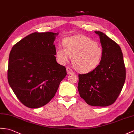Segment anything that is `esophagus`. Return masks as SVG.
<instances>
[{
  "instance_id": "obj_1",
  "label": "esophagus",
  "mask_w": 134,
  "mask_h": 134,
  "mask_svg": "<svg viewBox=\"0 0 134 134\" xmlns=\"http://www.w3.org/2000/svg\"><path fill=\"white\" fill-rule=\"evenodd\" d=\"M66 71H67V73H68V74H70L74 73L73 71L72 70H71L69 67H68V66L66 67Z\"/></svg>"
}]
</instances>
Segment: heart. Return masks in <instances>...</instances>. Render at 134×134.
<instances>
[{
	"label": "heart",
	"instance_id": "heart-1",
	"mask_svg": "<svg viewBox=\"0 0 134 134\" xmlns=\"http://www.w3.org/2000/svg\"><path fill=\"white\" fill-rule=\"evenodd\" d=\"M65 49L58 48L56 56L57 60L64 64L72 56L75 68L81 73H89L96 69L103 56L102 48L90 38L83 35L68 37L63 41Z\"/></svg>",
	"mask_w": 134,
	"mask_h": 134
}]
</instances>
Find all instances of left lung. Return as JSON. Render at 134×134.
Here are the masks:
<instances>
[{
    "instance_id": "left-lung-1",
    "label": "left lung",
    "mask_w": 134,
    "mask_h": 134,
    "mask_svg": "<svg viewBox=\"0 0 134 134\" xmlns=\"http://www.w3.org/2000/svg\"><path fill=\"white\" fill-rule=\"evenodd\" d=\"M99 36L103 56L99 65L90 72L78 75L80 97L90 106L105 107L115 102L126 80V68L121 48L103 32Z\"/></svg>"
}]
</instances>
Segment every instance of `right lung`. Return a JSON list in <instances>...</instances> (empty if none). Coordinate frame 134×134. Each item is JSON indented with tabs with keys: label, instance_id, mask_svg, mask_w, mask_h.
<instances>
[{
	"label": "right lung",
	"instance_id": "add662e5",
	"mask_svg": "<svg viewBox=\"0 0 134 134\" xmlns=\"http://www.w3.org/2000/svg\"><path fill=\"white\" fill-rule=\"evenodd\" d=\"M58 33L34 32L15 44L9 56L7 77L19 100L29 108H38L54 97L66 76L56 61L53 42Z\"/></svg>",
	"mask_w": 134,
	"mask_h": 134
}]
</instances>
